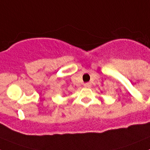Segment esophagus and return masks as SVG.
<instances>
[{"instance_id":"obj_1","label":"esophagus","mask_w":150,"mask_h":150,"mask_svg":"<svg viewBox=\"0 0 150 150\" xmlns=\"http://www.w3.org/2000/svg\"><path fill=\"white\" fill-rule=\"evenodd\" d=\"M83 86H84V87H86V88H89V87H91V83H85Z\"/></svg>"}]
</instances>
